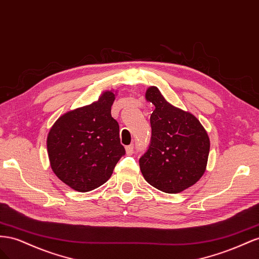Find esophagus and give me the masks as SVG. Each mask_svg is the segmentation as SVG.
I'll return each instance as SVG.
<instances>
[{"mask_svg": "<svg viewBox=\"0 0 259 259\" xmlns=\"http://www.w3.org/2000/svg\"><path fill=\"white\" fill-rule=\"evenodd\" d=\"M132 152H134V144H130L128 146H125V153L132 154Z\"/></svg>", "mask_w": 259, "mask_h": 259, "instance_id": "34e87169", "label": "esophagus"}]
</instances>
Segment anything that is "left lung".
<instances>
[{
  "label": "left lung",
  "instance_id": "8db88e82",
  "mask_svg": "<svg viewBox=\"0 0 259 259\" xmlns=\"http://www.w3.org/2000/svg\"><path fill=\"white\" fill-rule=\"evenodd\" d=\"M145 99L155 106L151 114V144L139 164L144 179L165 193L187 190L202 178L207 166L209 137L197 118L167 102L155 85Z\"/></svg>",
  "mask_w": 259,
  "mask_h": 259
}]
</instances>
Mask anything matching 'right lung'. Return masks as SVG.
<instances>
[{
	"label": "right lung",
	"mask_w": 259,
	"mask_h": 259,
	"mask_svg": "<svg viewBox=\"0 0 259 259\" xmlns=\"http://www.w3.org/2000/svg\"><path fill=\"white\" fill-rule=\"evenodd\" d=\"M117 91H104L98 101L63 114L47 139L52 170L78 192L104 184L124 154L119 125L110 110Z\"/></svg>",
	"instance_id": "1"
}]
</instances>
